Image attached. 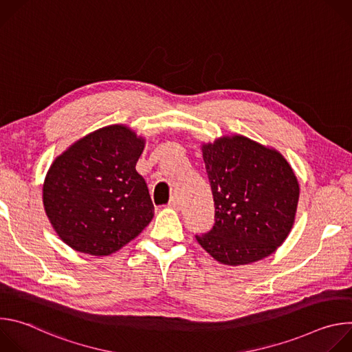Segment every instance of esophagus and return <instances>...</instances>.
I'll use <instances>...</instances> for the list:
<instances>
[{"mask_svg": "<svg viewBox=\"0 0 352 352\" xmlns=\"http://www.w3.org/2000/svg\"><path fill=\"white\" fill-rule=\"evenodd\" d=\"M168 206L170 208H173V209H179V200H178V197L177 196H173L171 199H170V202H168Z\"/></svg>", "mask_w": 352, "mask_h": 352, "instance_id": "34e87169", "label": "esophagus"}]
</instances>
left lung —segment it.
I'll return each instance as SVG.
<instances>
[{
	"mask_svg": "<svg viewBox=\"0 0 352 352\" xmlns=\"http://www.w3.org/2000/svg\"><path fill=\"white\" fill-rule=\"evenodd\" d=\"M214 200V226L197 242L217 262H258L288 236L296 213L299 185L274 148L234 135L202 146Z\"/></svg>",
	"mask_w": 352,
	"mask_h": 352,
	"instance_id": "8db88e82",
	"label": "left lung"
}]
</instances>
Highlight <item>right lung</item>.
Segmentation results:
<instances>
[{
	"label": "right lung",
	"instance_id": "right-lung-1",
	"mask_svg": "<svg viewBox=\"0 0 352 352\" xmlns=\"http://www.w3.org/2000/svg\"><path fill=\"white\" fill-rule=\"evenodd\" d=\"M144 139L124 125L100 128L75 142L50 167L45 214L78 252L107 256L152 221L155 206L135 166Z\"/></svg>",
	"mask_w": 352,
	"mask_h": 352
}]
</instances>
